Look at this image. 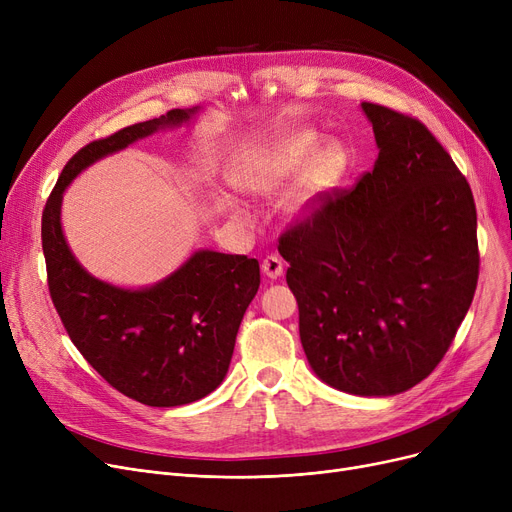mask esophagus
<instances>
[{"mask_svg":"<svg viewBox=\"0 0 512 512\" xmlns=\"http://www.w3.org/2000/svg\"><path fill=\"white\" fill-rule=\"evenodd\" d=\"M261 270H263V274H265L267 278L276 280V278H280L282 272H284V263H282V259H280L278 255H267V257L263 259V263H261Z\"/></svg>","mask_w":512,"mask_h":512,"instance_id":"esophagus-1","label":"esophagus"}]
</instances>
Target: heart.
Listing matches in <instances>:
<instances>
[{
	"mask_svg": "<svg viewBox=\"0 0 512 512\" xmlns=\"http://www.w3.org/2000/svg\"><path fill=\"white\" fill-rule=\"evenodd\" d=\"M319 145V134L311 130L294 132L259 153L247 170L242 172V184L253 193H274L288 178L297 176L303 168V201L332 186L342 172V153L338 147L328 145L312 153ZM314 159L311 160L310 157Z\"/></svg>",
	"mask_w": 512,
	"mask_h": 512,
	"instance_id": "heart-1",
	"label": "heart"
}]
</instances>
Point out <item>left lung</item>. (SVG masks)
<instances>
[{"label":"left lung","mask_w":512,"mask_h":512,"mask_svg":"<svg viewBox=\"0 0 512 512\" xmlns=\"http://www.w3.org/2000/svg\"><path fill=\"white\" fill-rule=\"evenodd\" d=\"M378 159L280 236L309 365L336 390L392 396L450 348L479 276L471 186L417 118L361 103Z\"/></svg>","instance_id":"obj_1"}]
</instances>
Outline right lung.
<instances>
[{
    "label": "right lung",
    "instance_id": "add662e5",
    "mask_svg": "<svg viewBox=\"0 0 512 512\" xmlns=\"http://www.w3.org/2000/svg\"><path fill=\"white\" fill-rule=\"evenodd\" d=\"M193 112L170 110L76 151L41 218L47 286L70 340L107 384L147 407L188 405L222 384L242 315L261 282L259 261L199 251L164 282L124 290L78 265L62 234L60 205L64 188L93 161L161 126H178Z\"/></svg>",
    "mask_w": 512,
    "mask_h": 512
}]
</instances>
